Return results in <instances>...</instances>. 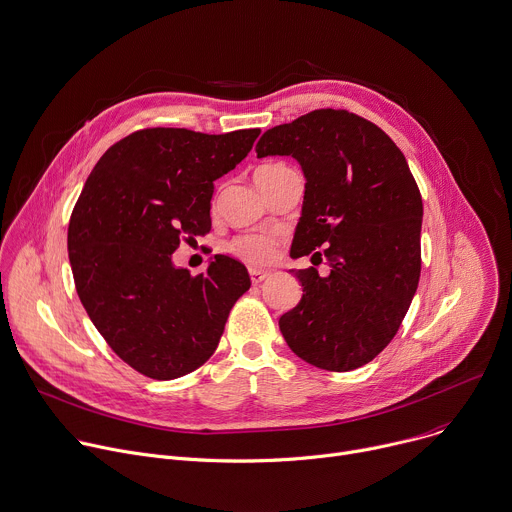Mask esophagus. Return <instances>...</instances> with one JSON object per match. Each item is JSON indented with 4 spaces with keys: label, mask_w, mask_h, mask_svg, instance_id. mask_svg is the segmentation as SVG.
<instances>
[{
    "label": "esophagus",
    "mask_w": 512,
    "mask_h": 512,
    "mask_svg": "<svg viewBox=\"0 0 512 512\" xmlns=\"http://www.w3.org/2000/svg\"><path fill=\"white\" fill-rule=\"evenodd\" d=\"M249 275H251V281L257 285V283L265 281L271 273H269V271H263V269H257V267H251V269H249Z\"/></svg>",
    "instance_id": "obj_1"
}]
</instances>
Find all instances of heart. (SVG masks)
I'll use <instances>...</instances> for the list:
<instances>
[{
  "instance_id": "obj_1",
  "label": "heart",
  "mask_w": 512,
  "mask_h": 512,
  "mask_svg": "<svg viewBox=\"0 0 512 512\" xmlns=\"http://www.w3.org/2000/svg\"><path fill=\"white\" fill-rule=\"evenodd\" d=\"M233 251L251 263H269L277 253V239L263 233L245 235L233 243Z\"/></svg>"
}]
</instances>
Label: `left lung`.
I'll list each match as a JSON object with an SVG mask.
<instances>
[{
    "label": "left lung",
    "instance_id": "1",
    "mask_svg": "<svg viewBox=\"0 0 512 512\" xmlns=\"http://www.w3.org/2000/svg\"><path fill=\"white\" fill-rule=\"evenodd\" d=\"M257 156H293L305 177L291 257L323 249L329 273L291 269L301 301L279 317L295 356L350 372L396 335L420 279L422 197L394 140L370 120L321 108L269 128ZM321 253H313V257Z\"/></svg>",
    "mask_w": 512,
    "mask_h": 512
}]
</instances>
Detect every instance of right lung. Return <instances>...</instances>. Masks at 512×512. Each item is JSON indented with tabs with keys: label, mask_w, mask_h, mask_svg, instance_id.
<instances>
[{
	"label": "right lung",
	"mask_w": 512,
	"mask_h": 512,
	"mask_svg": "<svg viewBox=\"0 0 512 512\" xmlns=\"http://www.w3.org/2000/svg\"><path fill=\"white\" fill-rule=\"evenodd\" d=\"M259 132L138 130L102 154L74 207L68 253L80 301L118 358L152 380L201 368L251 287L247 267L227 255L193 277L173 253L211 229L215 181Z\"/></svg>",
	"instance_id": "1"
}]
</instances>
